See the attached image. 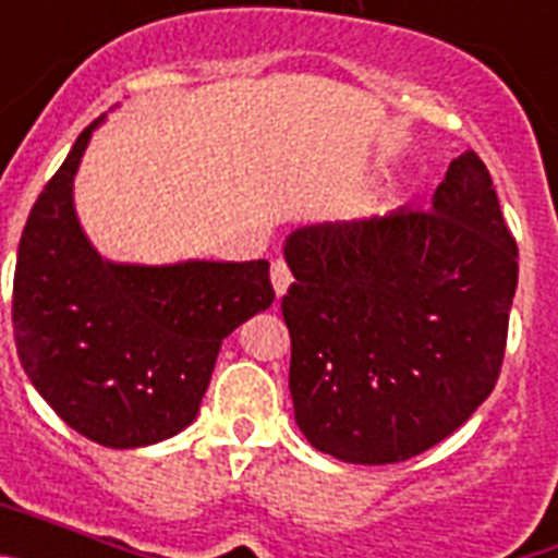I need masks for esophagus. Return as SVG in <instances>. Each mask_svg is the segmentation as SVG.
<instances>
[{
    "mask_svg": "<svg viewBox=\"0 0 558 558\" xmlns=\"http://www.w3.org/2000/svg\"><path fill=\"white\" fill-rule=\"evenodd\" d=\"M270 282H274L276 299H282V295L288 293L290 282H293V276H290V268L282 263V259H276V263L270 265Z\"/></svg>",
    "mask_w": 558,
    "mask_h": 558,
    "instance_id": "34e87169",
    "label": "esophagus"
}]
</instances>
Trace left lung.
I'll use <instances>...</instances> for the list:
<instances>
[{
    "instance_id": "obj_1",
    "label": "left lung",
    "mask_w": 558,
    "mask_h": 558,
    "mask_svg": "<svg viewBox=\"0 0 558 558\" xmlns=\"http://www.w3.org/2000/svg\"><path fill=\"white\" fill-rule=\"evenodd\" d=\"M290 329L295 425L347 463H399L477 411L500 377L517 243L475 150L430 209L295 229Z\"/></svg>"
}]
</instances>
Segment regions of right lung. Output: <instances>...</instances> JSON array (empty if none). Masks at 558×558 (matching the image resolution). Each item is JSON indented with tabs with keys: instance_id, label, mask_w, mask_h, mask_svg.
Wrapping results in <instances>:
<instances>
[{
	"instance_id": "1",
	"label": "right lung",
	"mask_w": 558,
	"mask_h": 558,
	"mask_svg": "<svg viewBox=\"0 0 558 558\" xmlns=\"http://www.w3.org/2000/svg\"><path fill=\"white\" fill-rule=\"evenodd\" d=\"M97 117L49 179L19 243L13 335L36 391L72 430L113 450L175 436L198 416L220 343L274 304L268 259L111 263L75 211Z\"/></svg>"
}]
</instances>
